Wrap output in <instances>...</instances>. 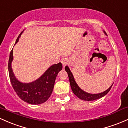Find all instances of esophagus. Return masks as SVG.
<instances>
[{"label": "esophagus", "mask_w": 128, "mask_h": 128, "mask_svg": "<svg viewBox=\"0 0 128 128\" xmlns=\"http://www.w3.org/2000/svg\"><path fill=\"white\" fill-rule=\"evenodd\" d=\"M61 62L62 64V65L64 66H66V64H68V60L67 58H62L61 60Z\"/></svg>", "instance_id": "34e87169"}]
</instances>
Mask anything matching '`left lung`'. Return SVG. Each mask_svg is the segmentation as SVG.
I'll return each mask as SVG.
<instances>
[{"label": "left lung", "instance_id": "8db88e82", "mask_svg": "<svg viewBox=\"0 0 128 128\" xmlns=\"http://www.w3.org/2000/svg\"><path fill=\"white\" fill-rule=\"evenodd\" d=\"M104 33L107 35L106 32H104ZM65 70L67 72V74H68V79H69L70 84V86L72 88V90L73 92L75 94L77 97H78L80 99L82 100L85 101H93L95 100L99 99V98L103 97V96L106 95L108 92H109L110 89H111L112 84L109 89L106 90L104 92H102V93H100L98 94H91L87 93V92H84V90H82V89H80V88L78 86V84H76V82H75V79L74 78V76H73L69 68H68V66H66L65 67Z\"/></svg>", "mask_w": 128, "mask_h": 128}]
</instances>
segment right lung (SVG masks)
<instances>
[{
	"label": "right lung",
	"mask_w": 128,
	"mask_h": 128,
	"mask_svg": "<svg viewBox=\"0 0 128 128\" xmlns=\"http://www.w3.org/2000/svg\"><path fill=\"white\" fill-rule=\"evenodd\" d=\"M22 32L19 35L15 44L18 42ZM12 49L8 61V72L11 83L17 95L21 100L32 104H39L46 102L52 93L56 76L62 68L61 63L52 66L36 81L30 83H24L16 79L12 72Z\"/></svg>",
	"instance_id": "add662e5"
}]
</instances>
